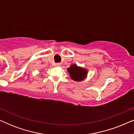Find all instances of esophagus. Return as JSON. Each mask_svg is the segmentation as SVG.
Listing matches in <instances>:
<instances>
[{
    "instance_id": "esophagus-1",
    "label": "esophagus",
    "mask_w": 134,
    "mask_h": 134,
    "mask_svg": "<svg viewBox=\"0 0 134 134\" xmlns=\"http://www.w3.org/2000/svg\"><path fill=\"white\" fill-rule=\"evenodd\" d=\"M60 65H61V63H56V66H60Z\"/></svg>"
}]
</instances>
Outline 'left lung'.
<instances>
[{
	"instance_id": "obj_1",
	"label": "left lung",
	"mask_w": 134,
	"mask_h": 134,
	"mask_svg": "<svg viewBox=\"0 0 134 134\" xmlns=\"http://www.w3.org/2000/svg\"><path fill=\"white\" fill-rule=\"evenodd\" d=\"M69 73L71 78L74 81L79 82L85 79L87 76V70L83 68L78 66L77 65L73 64L67 69Z\"/></svg>"
}]
</instances>
